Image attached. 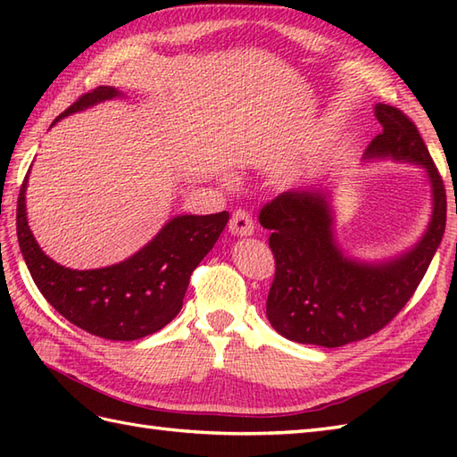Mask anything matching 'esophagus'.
<instances>
[{"mask_svg": "<svg viewBox=\"0 0 457 457\" xmlns=\"http://www.w3.org/2000/svg\"><path fill=\"white\" fill-rule=\"evenodd\" d=\"M229 229H231V234L237 237H247L255 231V221H253V218H251L249 212L236 210L234 213H231Z\"/></svg>", "mask_w": 457, "mask_h": 457, "instance_id": "obj_1", "label": "esophagus"}]
</instances>
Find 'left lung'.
Listing matches in <instances>:
<instances>
[{"instance_id":"left-lung-1","label":"left lung","mask_w":457,"mask_h":457,"mask_svg":"<svg viewBox=\"0 0 457 457\" xmlns=\"http://www.w3.org/2000/svg\"><path fill=\"white\" fill-rule=\"evenodd\" d=\"M383 131L365 159H395L424 167L432 188V218L419 244L385 263L345 257L334 239L328 192L290 190L265 204L261 226L270 229L275 278L267 318L298 344L342 347L385 328L414 295L445 229V188L416 125L386 104L375 105Z\"/></svg>"}]
</instances>
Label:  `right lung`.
Instances as JSON below:
<instances>
[{"instance_id": "obj_1", "label": "right lung", "mask_w": 457, "mask_h": 457, "mask_svg": "<svg viewBox=\"0 0 457 457\" xmlns=\"http://www.w3.org/2000/svg\"><path fill=\"white\" fill-rule=\"evenodd\" d=\"M123 96L100 86L80 96L66 115ZM27 177L17 198V239L37 288L58 314L84 332L133 342L159 332L180 312L192 270L208 255L229 220L228 212L177 216L129 259L104 269L76 270L46 257L35 241L25 208Z\"/></svg>"}]
</instances>
